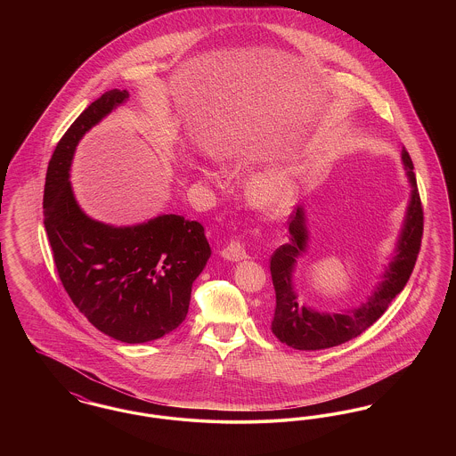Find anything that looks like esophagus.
<instances>
[{"label": "esophagus", "mask_w": 456, "mask_h": 456, "mask_svg": "<svg viewBox=\"0 0 456 456\" xmlns=\"http://www.w3.org/2000/svg\"><path fill=\"white\" fill-rule=\"evenodd\" d=\"M220 255L229 261H240L248 258V251H246V246L242 240L239 239H232L222 251Z\"/></svg>", "instance_id": "34e87169"}]
</instances>
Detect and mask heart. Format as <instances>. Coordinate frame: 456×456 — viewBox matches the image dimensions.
I'll return each mask as SVG.
<instances>
[{
  "instance_id": "obj_1",
  "label": "heart",
  "mask_w": 456,
  "mask_h": 456,
  "mask_svg": "<svg viewBox=\"0 0 456 456\" xmlns=\"http://www.w3.org/2000/svg\"><path fill=\"white\" fill-rule=\"evenodd\" d=\"M244 191L248 200L263 210L281 212L294 200L297 191L296 173L287 166L265 169L249 175Z\"/></svg>"
}]
</instances>
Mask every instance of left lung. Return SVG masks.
Instances as JSON below:
<instances>
[{
	"label": "left lung",
	"instance_id": "obj_1",
	"mask_svg": "<svg viewBox=\"0 0 456 456\" xmlns=\"http://www.w3.org/2000/svg\"><path fill=\"white\" fill-rule=\"evenodd\" d=\"M402 160L412 186L411 201L403 220L402 232L396 240L395 256L383 273L366 303L347 313H318L297 303V292L292 282V273L297 258L307 248V227L303 207H297L289 220V242L282 244L270 260L272 281L275 287V313L272 320L273 335L289 347L297 350H322L337 347L355 338L369 326L381 318L391 301L403 290L412 275L420 239L424 231V212L413 174L412 159L402 149Z\"/></svg>",
	"mask_w": 456,
	"mask_h": 456
}]
</instances>
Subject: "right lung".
Here are the masks:
<instances>
[{"mask_svg": "<svg viewBox=\"0 0 456 456\" xmlns=\"http://www.w3.org/2000/svg\"><path fill=\"white\" fill-rule=\"evenodd\" d=\"M126 90H109L68 128L49 160L44 225L69 299L92 325L125 344L171 333L188 314L191 287L212 255L205 229L181 216L114 227L88 217L77 203L69 167L78 142Z\"/></svg>", "mask_w": 456, "mask_h": 456, "instance_id": "obj_1", "label": "right lung"}]
</instances>
